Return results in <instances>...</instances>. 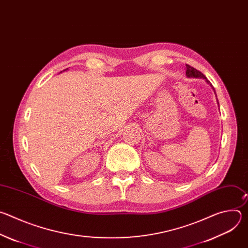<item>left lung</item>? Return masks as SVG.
Segmentation results:
<instances>
[{
  "label": "left lung",
  "instance_id": "obj_1",
  "mask_svg": "<svg viewBox=\"0 0 248 248\" xmlns=\"http://www.w3.org/2000/svg\"><path fill=\"white\" fill-rule=\"evenodd\" d=\"M186 76L187 77V78H203V79H205V81L211 86V88L214 90V92H215V88L213 87V85H212L211 83H210V81L206 78V77L203 75V74H201L199 70H197L196 68H194V67H192V66H190L189 64H186ZM215 94H216V92H215ZM217 96V95H216ZM217 103H218V105H219V102H218V99H217Z\"/></svg>",
  "mask_w": 248,
  "mask_h": 248
}]
</instances>
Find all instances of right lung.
I'll return each mask as SVG.
<instances>
[{"label": "right lung", "instance_id": "obj_1", "mask_svg": "<svg viewBox=\"0 0 248 248\" xmlns=\"http://www.w3.org/2000/svg\"><path fill=\"white\" fill-rule=\"evenodd\" d=\"M66 69H68V68H66ZM66 69H63V72H64V70H66ZM61 73H62V72H61Z\"/></svg>", "mask_w": 248, "mask_h": 248}]
</instances>
